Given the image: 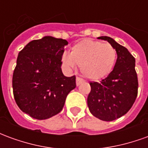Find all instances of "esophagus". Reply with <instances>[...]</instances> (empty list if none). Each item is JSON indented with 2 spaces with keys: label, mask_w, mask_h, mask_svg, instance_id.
<instances>
[{
  "label": "esophagus",
  "mask_w": 148,
  "mask_h": 148,
  "mask_svg": "<svg viewBox=\"0 0 148 148\" xmlns=\"http://www.w3.org/2000/svg\"><path fill=\"white\" fill-rule=\"evenodd\" d=\"M84 80L82 78H81V77H76V85H77V86H78L79 85H80L82 82H83Z\"/></svg>",
  "instance_id": "34e87169"
}]
</instances>
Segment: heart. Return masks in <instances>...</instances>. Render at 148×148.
I'll return each instance as SVG.
<instances>
[{"label": "heart", "mask_w": 148, "mask_h": 148, "mask_svg": "<svg viewBox=\"0 0 148 148\" xmlns=\"http://www.w3.org/2000/svg\"><path fill=\"white\" fill-rule=\"evenodd\" d=\"M116 60V51L109 43L93 39H84L74 44L71 54L65 53L62 62L65 66H81V72L90 80L97 81L107 77Z\"/></svg>", "instance_id": "heart-1"}]
</instances>
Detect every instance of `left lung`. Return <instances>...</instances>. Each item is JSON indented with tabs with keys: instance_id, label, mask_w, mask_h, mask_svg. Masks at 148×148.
Segmentation results:
<instances>
[{
	"instance_id": "obj_1",
	"label": "left lung",
	"mask_w": 148,
	"mask_h": 148,
	"mask_svg": "<svg viewBox=\"0 0 148 148\" xmlns=\"http://www.w3.org/2000/svg\"><path fill=\"white\" fill-rule=\"evenodd\" d=\"M106 40L116 51L117 59L108 77L101 82H90L91 91L87 98L90 112L101 121H112L130 110L138 93L136 60L130 52L109 36Z\"/></svg>"
}]
</instances>
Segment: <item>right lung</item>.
<instances>
[{"instance_id":"1","label":"right lung","mask_w":148,"mask_h":148,"mask_svg":"<svg viewBox=\"0 0 148 148\" xmlns=\"http://www.w3.org/2000/svg\"><path fill=\"white\" fill-rule=\"evenodd\" d=\"M66 39L44 36L32 40L19 52L12 75L13 95L22 112L46 120L62 111L76 77H66L61 69Z\"/></svg>"}]
</instances>
